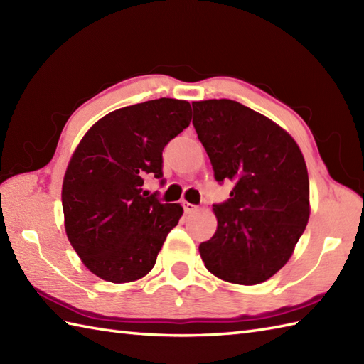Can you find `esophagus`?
I'll return each instance as SVG.
<instances>
[{"label":"esophagus","mask_w":364,"mask_h":364,"mask_svg":"<svg viewBox=\"0 0 364 364\" xmlns=\"http://www.w3.org/2000/svg\"><path fill=\"white\" fill-rule=\"evenodd\" d=\"M183 208H184V213H186V214L197 211V205L189 203V202H183Z\"/></svg>","instance_id":"obj_1"}]
</instances>
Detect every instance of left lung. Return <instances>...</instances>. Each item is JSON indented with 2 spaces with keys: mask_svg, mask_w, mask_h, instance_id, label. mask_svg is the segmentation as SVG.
Listing matches in <instances>:
<instances>
[{
  "mask_svg": "<svg viewBox=\"0 0 364 364\" xmlns=\"http://www.w3.org/2000/svg\"><path fill=\"white\" fill-rule=\"evenodd\" d=\"M192 109L215 181L235 183L230 198L213 205L218 230L200 244V257L225 282H266L288 262L310 218L304 154L283 128L233 100L194 102Z\"/></svg>",
  "mask_w": 364,
  "mask_h": 364,
  "instance_id": "left-lung-1",
  "label": "left lung"
}]
</instances>
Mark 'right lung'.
Listing matches in <instances>:
<instances>
[{
	"mask_svg": "<svg viewBox=\"0 0 364 364\" xmlns=\"http://www.w3.org/2000/svg\"><path fill=\"white\" fill-rule=\"evenodd\" d=\"M191 123V105L158 98L100 119L68 162L63 184L65 231L92 274L111 283L146 275L183 214L144 191L162 180V150Z\"/></svg>",
	"mask_w": 364,
	"mask_h": 364,
	"instance_id": "1",
	"label": "right lung"
}]
</instances>
